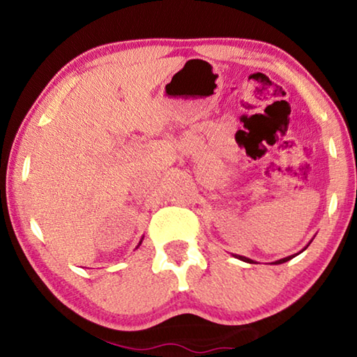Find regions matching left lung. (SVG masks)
<instances>
[{
	"mask_svg": "<svg viewBox=\"0 0 357 357\" xmlns=\"http://www.w3.org/2000/svg\"><path fill=\"white\" fill-rule=\"evenodd\" d=\"M310 243H312V241H310ZM309 243V244H310ZM309 244H307L305 247H304V249H302L301 252H304L305 249H307V247H309ZM299 252V253H301ZM299 253H294V255H289V257H287V258H282V259H277V261H274L273 264H282V263H287V261H289V259H291V258H294L296 255H299ZM234 257H236L238 259H241V261H245V263H253V259H250V258H247V257H243V255H234Z\"/></svg>",
	"mask_w": 357,
	"mask_h": 357,
	"instance_id": "8db88e82",
	"label": "left lung"
}]
</instances>
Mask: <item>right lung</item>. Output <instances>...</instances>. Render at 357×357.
Segmentation results:
<instances>
[{"label": "right lung", "instance_id": "add662e5", "mask_svg": "<svg viewBox=\"0 0 357 357\" xmlns=\"http://www.w3.org/2000/svg\"><path fill=\"white\" fill-rule=\"evenodd\" d=\"M142 241H143V238L140 239V243H138V245H137V249H138V247H140V244H142Z\"/></svg>", "mask_w": 357, "mask_h": 357}]
</instances>
